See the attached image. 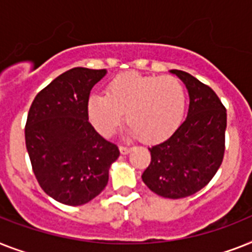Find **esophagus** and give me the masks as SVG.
I'll return each instance as SVG.
<instances>
[{"label":"esophagus","mask_w":252,"mask_h":252,"mask_svg":"<svg viewBox=\"0 0 252 252\" xmlns=\"http://www.w3.org/2000/svg\"><path fill=\"white\" fill-rule=\"evenodd\" d=\"M130 147L127 145H120V152H121L122 155H127L128 152H130Z\"/></svg>","instance_id":"obj_1"}]
</instances>
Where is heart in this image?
<instances>
[{
    "instance_id": "obj_1",
    "label": "heart",
    "mask_w": 252,
    "mask_h": 252,
    "mask_svg": "<svg viewBox=\"0 0 252 252\" xmlns=\"http://www.w3.org/2000/svg\"><path fill=\"white\" fill-rule=\"evenodd\" d=\"M186 105V89L176 77L124 73L108 84L105 95L89 97L87 111L94 126L105 136L113 134L125 112L126 132L153 141L178 127Z\"/></svg>"
}]
</instances>
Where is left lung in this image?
<instances>
[{
  "instance_id": "8db88e82",
  "label": "left lung",
  "mask_w": 252,
  "mask_h": 252,
  "mask_svg": "<svg viewBox=\"0 0 252 252\" xmlns=\"http://www.w3.org/2000/svg\"><path fill=\"white\" fill-rule=\"evenodd\" d=\"M189 94L186 121L174 134L151 147V163L141 179L165 198H184L206 187L223 162L226 109L215 91L192 74L172 69Z\"/></svg>"
}]
</instances>
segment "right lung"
<instances>
[{
    "instance_id": "right-lung-1",
    "label": "right lung",
    "mask_w": 252,
    "mask_h": 252,
    "mask_svg": "<svg viewBox=\"0 0 252 252\" xmlns=\"http://www.w3.org/2000/svg\"><path fill=\"white\" fill-rule=\"evenodd\" d=\"M105 69L72 68L39 91L29 108L26 145L39 187L64 205L90 202L105 188L118 147L89 122L87 103Z\"/></svg>"
}]
</instances>
